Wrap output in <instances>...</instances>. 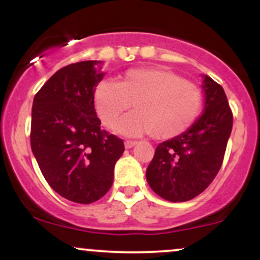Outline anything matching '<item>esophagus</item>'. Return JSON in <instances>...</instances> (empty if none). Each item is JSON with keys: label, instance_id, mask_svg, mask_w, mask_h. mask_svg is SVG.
<instances>
[{"label": "esophagus", "instance_id": "1", "mask_svg": "<svg viewBox=\"0 0 260 260\" xmlns=\"http://www.w3.org/2000/svg\"><path fill=\"white\" fill-rule=\"evenodd\" d=\"M134 145H137V142H133V140H126V142H124V148L126 149L133 148Z\"/></svg>", "mask_w": 260, "mask_h": 260}]
</instances>
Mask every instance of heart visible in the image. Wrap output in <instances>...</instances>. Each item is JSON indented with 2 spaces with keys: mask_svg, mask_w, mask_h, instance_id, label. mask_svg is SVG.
<instances>
[{
  "mask_svg": "<svg viewBox=\"0 0 260 260\" xmlns=\"http://www.w3.org/2000/svg\"><path fill=\"white\" fill-rule=\"evenodd\" d=\"M136 111L122 117L117 131L126 137L153 133L160 139L174 138L196 121L202 109V95L192 83L160 68H138L121 82L101 80L94 91L98 116L109 128L133 105Z\"/></svg>",
  "mask_w": 260,
  "mask_h": 260,
  "instance_id": "obj_1",
  "label": "heart"
}]
</instances>
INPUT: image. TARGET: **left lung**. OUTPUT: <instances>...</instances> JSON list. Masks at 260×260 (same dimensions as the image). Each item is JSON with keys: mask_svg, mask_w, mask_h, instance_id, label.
I'll list each match as a JSON object with an SVG mask.
<instances>
[{"mask_svg": "<svg viewBox=\"0 0 260 260\" xmlns=\"http://www.w3.org/2000/svg\"><path fill=\"white\" fill-rule=\"evenodd\" d=\"M202 77V116L186 132L157 145L145 174L151 189L169 202L190 201L213 182L232 131V112L222 86Z\"/></svg>", "mask_w": 260, "mask_h": 260, "instance_id": "left-lung-1", "label": "left lung"}]
</instances>
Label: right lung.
Returning a JSON list of instances; mask_svg holds the SVG:
<instances>
[{
    "label": "right lung",
    "mask_w": 260,
    "mask_h": 260,
    "mask_svg": "<svg viewBox=\"0 0 260 260\" xmlns=\"http://www.w3.org/2000/svg\"><path fill=\"white\" fill-rule=\"evenodd\" d=\"M100 61L61 68L35 95L31 150L45 180L68 201L90 204L112 186L123 140L101 129L94 91L105 76Z\"/></svg>",
    "instance_id": "obj_1"
}]
</instances>
